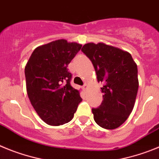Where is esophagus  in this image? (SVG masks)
<instances>
[{"label": "esophagus", "mask_w": 159, "mask_h": 159, "mask_svg": "<svg viewBox=\"0 0 159 159\" xmlns=\"http://www.w3.org/2000/svg\"><path fill=\"white\" fill-rule=\"evenodd\" d=\"M88 85H87V84H84V86H83V89H84V91L88 89Z\"/></svg>", "instance_id": "1"}]
</instances>
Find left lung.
I'll return each mask as SVG.
<instances>
[{
	"mask_svg": "<svg viewBox=\"0 0 159 159\" xmlns=\"http://www.w3.org/2000/svg\"><path fill=\"white\" fill-rule=\"evenodd\" d=\"M81 51L92 61L98 82L103 84V100L92 109L95 123L108 130L117 128L134 108L139 89L137 65L130 53L103 43H86Z\"/></svg>",
	"mask_w": 159,
	"mask_h": 159,
	"instance_id": "1",
	"label": "left lung"
}]
</instances>
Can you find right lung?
<instances>
[{"mask_svg": "<svg viewBox=\"0 0 159 159\" xmlns=\"http://www.w3.org/2000/svg\"><path fill=\"white\" fill-rule=\"evenodd\" d=\"M82 45L58 40L36 48L25 69L28 96L40 119L51 126L70 122L82 101L70 84L67 66Z\"/></svg>", "mask_w": 159, "mask_h": 159, "instance_id": "right-lung-1", "label": "right lung"}]
</instances>
